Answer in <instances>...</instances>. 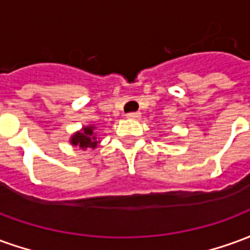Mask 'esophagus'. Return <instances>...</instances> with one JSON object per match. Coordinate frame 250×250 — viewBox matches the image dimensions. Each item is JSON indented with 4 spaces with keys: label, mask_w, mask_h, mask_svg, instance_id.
Wrapping results in <instances>:
<instances>
[{
    "label": "esophagus",
    "mask_w": 250,
    "mask_h": 250,
    "mask_svg": "<svg viewBox=\"0 0 250 250\" xmlns=\"http://www.w3.org/2000/svg\"><path fill=\"white\" fill-rule=\"evenodd\" d=\"M125 116H127V119H139L141 118V112H130Z\"/></svg>",
    "instance_id": "obj_1"
}]
</instances>
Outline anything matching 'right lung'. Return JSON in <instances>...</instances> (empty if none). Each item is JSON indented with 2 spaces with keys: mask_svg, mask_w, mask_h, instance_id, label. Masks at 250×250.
I'll use <instances>...</instances> for the list:
<instances>
[{
  "mask_svg": "<svg viewBox=\"0 0 250 250\" xmlns=\"http://www.w3.org/2000/svg\"><path fill=\"white\" fill-rule=\"evenodd\" d=\"M98 135H96V125H83L82 130L73 132L69 138V143L73 147H79L82 150H87V148H96L99 146Z\"/></svg>",
  "mask_w": 250,
  "mask_h": 250,
  "instance_id": "1",
  "label": "right lung"
}]
</instances>
